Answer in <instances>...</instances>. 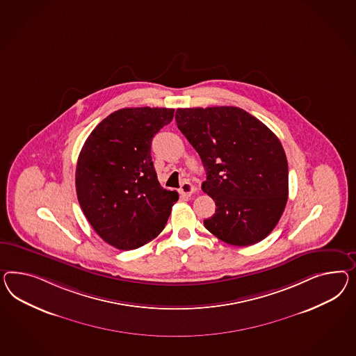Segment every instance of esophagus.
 Instances as JSON below:
<instances>
[{
  "mask_svg": "<svg viewBox=\"0 0 356 356\" xmlns=\"http://www.w3.org/2000/svg\"><path fill=\"white\" fill-rule=\"evenodd\" d=\"M179 192L181 193L183 195H191L193 192V185L189 181H184L179 189Z\"/></svg>",
  "mask_w": 356,
  "mask_h": 356,
  "instance_id": "1",
  "label": "esophagus"
}]
</instances>
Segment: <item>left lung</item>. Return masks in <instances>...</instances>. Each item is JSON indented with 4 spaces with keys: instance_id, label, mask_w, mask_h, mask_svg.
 Instances as JSON below:
<instances>
[{
    "instance_id": "8db88e82",
    "label": "left lung",
    "mask_w": 356,
    "mask_h": 356,
    "mask_svg": "<svg viewBox=\"0 0 356 356\" xmlns=\"http://www.w3.org/2000/svg\"><path fill=\"white\" fill-rule=\"evenodd\" d=\"M175 119L201 156L202 191L216 204L206 229L234 246L264 240L288 202V161L277 136L233 106L177 108Z\"/></svg>"
}]
</instances>
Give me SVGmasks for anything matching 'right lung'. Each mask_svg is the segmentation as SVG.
Listing matches in <instances>:
<instances>
[{"label": "right lung", "instance_id": "obj_1", "mask_svg": "<svg viewBox=\"0 0 356 356\" xmlns=\"http://www.w3.org/2000/svg\"><path fill=\"white\" fill-rule=\"evenodd\" d=\"M173 108H120L105 118L77 159V200L97 234L119 250H134L163 231L177 192L158 181L152 161L155 134Z\"/></svg>", "mask_w": 356, "mask_h": 356}]
</instances>
